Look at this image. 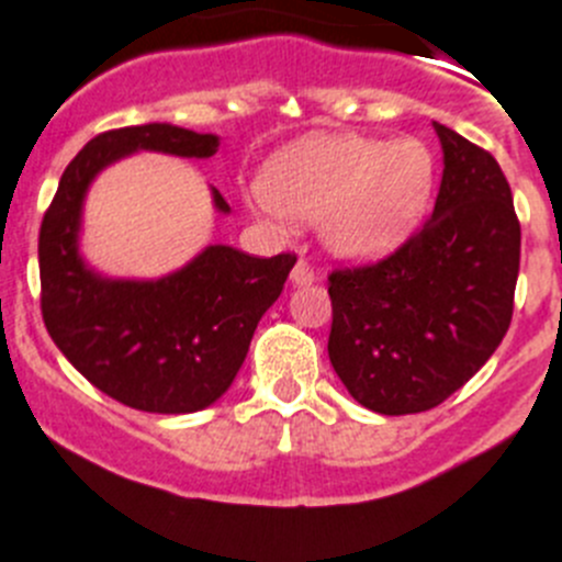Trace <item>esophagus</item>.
Instances as JSON below:
<instances>
[{
  "label": "esophagus",
  "mask_w": 562,
  "mask_h": 562,
  "mask_svg": "<svg viewBox=\"0 0 562 562\" xmlns=\"http://www.w3.org/2000/svg\"><path fill=\"white\" fill-rule=\"evenodd\" d=\"M313 282H316V271L311 269V263L299 260V263L293 266V271H291V285L305 288V285H313Z\"/></svg>",
  "instance_id": "esophagus-1"
}]
</instances>
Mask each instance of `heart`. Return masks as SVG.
Segmentation results:
<instances>
[{"instance_id":"heart-1","label":"heart","mask_w":562,"mask_h":562,"mask_svg":"<svg viewBox=\"0 0 562 562\" xmlns=\"http://www.w3.org/2000/svg\"><path fill=\"white\" fill-rule=\"evenodd\" d=\"M432 188V151L411 135H305L266 160L257 207L274 222H318L335 260L371 266L413 238Z\"/></svg>"}]
</instances>
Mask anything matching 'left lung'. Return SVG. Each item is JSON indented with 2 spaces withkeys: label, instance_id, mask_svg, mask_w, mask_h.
Returning <instances> with one entry per match:
<instances>
[{
  "label": "left lung",
  "instance_id": "8db88e82",
  "mask_svg": "<svg viewBox=\"0 0 562 562\" xmlns=\"http://www.w3.org/2000/svg\"><path fill=\"white\" fill-rule=\"evenodd\" d=\"M443 151L435 210L396 255L329 274V363L382 416L422 413L465 385L505 338L521 257L499 162L432 122Z\"/></svg>",
  "mask_w": 562,
  "mask_h": 562
}]
</instances>
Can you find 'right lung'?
<instances>
[{
	"label": "right lung",
	"instance_id": "1",
	"mask_svg": "<svg viewBox=\"0 0 562 562\" xmlns=\"http://www.w3.org/2000/svg\"><path fill=\"white\" fill-rule=\"evenodd\" d=\"M218 144V135L166 122L97 135L68 162L41 224V311L52 340L91 385L135 411L180 416L222 400L296 257L210 244L155 280L108 277L82 255L88 191L104 169L138 151L204 160ZM210 199L229 216L216 188Z\"/></svg>",
	"mask_w": 562,
	"mask_h": 562
}]
</instances>
